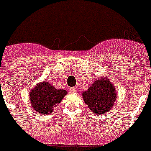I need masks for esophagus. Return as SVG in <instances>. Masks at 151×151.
<instances>
[{
    "instance_id": "obj_1",
    "label": "esophagus",
    "mask_w": 151,
    "mask_h": 151,
    "mask_svg": "<svg viewBox=\"0 0 151 151\" xmlns=\"http://www.w3.org/2000/svg\"><path fill=\"white\" fill-rule=\"evenodd\" d=\"M76 90H77V88L76 87H71L70 88V91L71 93H75V92H76Z\"/></svg>"
}]
</instances>
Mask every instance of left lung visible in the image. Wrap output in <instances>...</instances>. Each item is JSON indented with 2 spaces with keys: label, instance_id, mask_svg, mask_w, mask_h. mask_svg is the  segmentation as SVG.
Listing matches in <instances>:
<instances>
[{
  "label": "left lung",
  "instance_id": "1",
  "mask_svg": "<svg viewBox=\"0 0 151 151\" xmlns=\"http://www.w3.org/2000/svg\"><path fill=\"white\" fill-rule=\"evenodd\" d=\"M115 86L107 77L98 79L82 93L85 104L97 115H102L109 111L116 99Z\"/></svg>",
  "mask_w": 151,
  "mask_h": 151
}]
</instances>
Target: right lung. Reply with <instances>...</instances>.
Here are the masks:
<instances>
[{"mask_svg": "<svg viewBox=\"0 0 151 151\" xmlns=\"http://www.w3.org/2000/svg\"><path fill=\"white\" fill-rule=\"evenodd\" d=\"M67 93L66 90L57 89L49 82L43 81L31 90L30 102L34 111L40 114L50 115Z\"/></svg>", "mask_w": 151, "mask_h": 151, "instance_id": "right-lung-1", "label": "right lung"}]
</instances>
